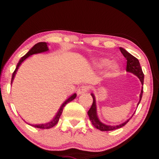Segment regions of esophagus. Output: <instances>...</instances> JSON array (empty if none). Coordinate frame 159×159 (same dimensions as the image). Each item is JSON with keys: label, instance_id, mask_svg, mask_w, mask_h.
I'll return each mask as SVG.
<instances>
[{"label": "esophagus", "instance_id": "34e87169", "mask_svg": "<svg viewBox=\"0 0 159 159\" xmlns=\"http://www.w3.org/2000/svg\"><path fill=\"white\" fill-rule=\"evenodd\" d=\"M88 90H89L88 87H87L85 85H82L78 88L77 94H79V95L83 94V93H85L86 92H88Z\"/></svg>", "mask_w": 159, "mask_h": 159}]
</instances>
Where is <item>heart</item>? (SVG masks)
<instances>
[{
	"label": "heart",
	"mask_w": 159,
	"mask_h": 159,
	"mask_svg": "<svg viewBox=\"0 0 159 159\" xmlns=\"http://www.w3.org/2000/svg\"><path fill=\"white\" fill-rule=\"evenodd\" d=\"M109 64H110V61L107 59V58H99V59H98L95 61V66L100 69L104 68V67L108 66ZM109 68H110L111 72L113 73L117 71V69H118V66H117L116 64H111L110 65Z\"/></svg>",
	"instance_id": "obj_1"
}]
</instances>
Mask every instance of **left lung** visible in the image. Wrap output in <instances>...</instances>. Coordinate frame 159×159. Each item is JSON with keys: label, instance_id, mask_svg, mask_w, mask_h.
<instances>
[{"label": "left lung", "instance_id": "8db88e82", "mask_svg": "<svg viewBox=\"0 0 159 159\" xmlns=\"http://www.w3.org/2000/svg\"><path fill=\"white\" fill-rule=\"evenodd\" d=\"M121 53L123 54V56H125L126 59H127V71L130 73L134 74V75H136L139 79H140L142 85H143V81H144V74L143 72L142 68H141L140 62H139L138 59L137 58L134 57L132 55H131L129 53L126 51L125 49L122 48H119ZM143 87H142V90H141V93L140 95V101L138 102V104L140 103L143 96ZM92 95L93 101L92 106H91L90 110L88 111V114L90 118V120L92 122L93 125L94 126L95 128L98 129L101 131H111V130H114L119 128L122 127L123 126H125L128 121H129V119L132 118H129L127 119V121H125V122L121 124V125H116V126H110V125H106L105 124L102 123L101 121L99 120L98 117L97 115V108H96V102H95V98L93 93H91Z\"/></svg>", "mask_w": 159, "mask_h": 159}]
</instances>
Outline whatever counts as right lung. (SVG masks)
Here are the masks:
<instances>
[{"label": "right lung", "instance_id": "add662e5", "mask_svg": "<svg viewBox=\"0 0 159 159\" xmlns=\"http://www.w3.org/2000/svg\"><path fill=\"white\" fill-rule=\"evenodd\" d=\"M48 51V47L47 43L40 42V43H37V44L34 45V46L32 47V48L30 49V51L23 56V57H21L20 60H19V63L16 65V69H15V71H14V73H13V75H12L11 83H12L13 80H14V77H15V75H16V71H17V70H18L19 66H20V65L21 64V63H22L26 59V58H27L30 56L33 55V54L43 53V52H46ZM76 97H77V94H76V93H75V94H73L71 96L69 97V98L62 104L61 106L59 108V110H58V111L57 112V114H56V115L55 116V117H54V118L52 119L51 121H49V122L45 123V124H40V125H32V127H34L40 128V129H50V128H52L53 127H54V126H55L56 124L58 123V120H59V118H60L61 115V114H62L63 109H64V106H66L67 103H69L70 101H73V100L75 99Z\"/></svg>", "mask_w": 159, "mask_h": 159}]
</instances>
